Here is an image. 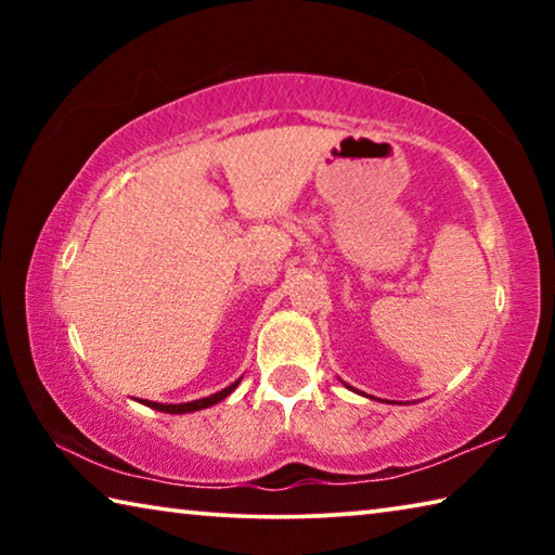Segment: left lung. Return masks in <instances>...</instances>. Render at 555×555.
Segmentation results:
<instances>
[{
    "label": "left lung",
    "instance_id": "8db88e82",
    "mask_svg": "<svg viewBox=\"0 0 555 555\" xmlns=\"http://www.w3.org/2000/svg\"><path fill=\"white\" fill-rule=\"evenodd\" d=\"M343 384H345V382H343ZM345 387H347V389H352L350 384H345ZM352 391H357V389H352ZM357 393H362V391H357ZM362 397H367V393H362ZM370 399H374V397H370ZM377 401H379V399H377ZM387 403H397V401H387Z\"/></svg>",
    "mask_w": 555,
    "mask_h": 555
}]
</instances>
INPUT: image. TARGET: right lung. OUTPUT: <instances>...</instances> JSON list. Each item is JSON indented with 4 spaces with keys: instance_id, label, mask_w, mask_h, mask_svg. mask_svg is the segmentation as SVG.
I'll return each mask as SVG.
<instances>
[{
    "instance_id": "1",
    "label": "right lung",
    "mask_w": 555,
    "mask_h": 555,
    "mask_svg": "<svg viewBox=\"0 0 555 555\" xmlns=\"http://www.w3.org/2000/svg\"><path fill=\"white\" fill-rule=\"evenodd\" d=\"M242 382V377L237 382H232L230 387H224L222 391H215L210 397L205 399H195V401H185V403H158V401H146V399H139V403H144L149 409H156V411H164V413H191V411H201V409H208L212 403H218L222 399H228L230 393L237 389V384Z\"/></svg>"
}]
</instances>
